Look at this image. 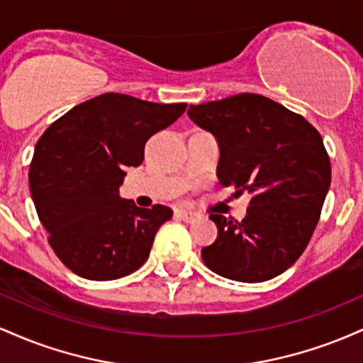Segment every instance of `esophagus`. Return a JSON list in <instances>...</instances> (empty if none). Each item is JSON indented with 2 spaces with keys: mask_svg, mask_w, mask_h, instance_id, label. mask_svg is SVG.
Segmentation results:
<instances>
[{
  "mask_svg": "<svg viewBox=\"0 0 363 363\" xmlns=\"http://www.w3.org/2000/svg\"><path fill=\"white\" fill-rule=\"evenodd\" d=\"M176 216L177 218L184 220L187 223H193L196 218H198V213H193V211H187V210H176Z\"/></svg>",
  "mask_w": 363,
  "mask_h": 363,
  "instance_id": "34e87169",
  "label": "esophagus"
}]
</instances>
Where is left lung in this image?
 <instances>
[{"instance_id": "left-lung-1", "label": "left lung", "mask_w": 363, "mask_h": 363, "mask_svg": "<svg viewBox=\"0 0 363 363\" xmlns=\"http://www.w3.org/2000/svg\"><path fill=\"white\" fill-rule=\"evenodd\" d=\"M187 116L218 141L216 176L251 194L247 215H211L218 237L203 261L228 280H272L301 257L319 222L331 164L312 124L257 94L189 106Z\"/></svg>"}]
</instances>
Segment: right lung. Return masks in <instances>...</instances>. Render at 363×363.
I'll use <instances>...</instances> for the list:
<instances>
[{"label": "right lung", "mask_w": 363, "mask_h": 363, "mask_svg": "<svg viewBox=\"0 0 363 363\" xmlns=\"http://www.w3.org/2000/svg\"><path fill=\"white\" fill-rule=\"evenodd\" d=\"M186 111L124 94H102L73 107L37 141L30 194L56 256L78 277L107 281L147 261L172 210L140 208L121 198L128 167H138L145 143Z\"/></svg>", "instance_id": "add662e5"}]
</instances>
